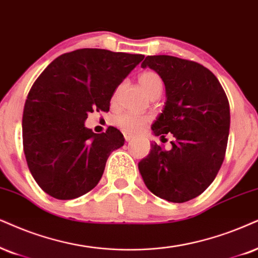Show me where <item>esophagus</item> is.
I'll return each instance as SVG.
<instances>
[{
    "label": "esophagus",
    "instance_id": "34e87169",
    "mask_svg": "<svg viewBox=\"0 0 258 258\" xmlns=\"http://www.w3.org/2000/svg\"><path fill=\"white\" fill-rule=\"evenodd\" d=\"M123 138H125L126 142H130V140H132L133 138H135V136L130 132H123Z\"/></svg>",
    "mask_w": 258,
    "mask_h": 258
}]
</instances>
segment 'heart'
Segmentation results:
<instances>
[{"instance_id":"1","label":"heart","mask_w":258,"mask_h":258,"mask_svg":"<svg viewBox=\"0 0 258 258\" xmlns=\"http://www.w3.org/2000/svg\"><path fill=\"white\" fill-rule=\"evenodd\" d=\"M138 82L142 87V89L145 91L148 95L152 94L156 90H162L163 82L162 78L158 76V74L153 71H144L139 75ZM149 121V116L140 115L132 112H125L116 115L113 119V123L120 130L125 132H137L142 130L146 122Z\"/></svg>"}]
</instances>
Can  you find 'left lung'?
<instances>
[{"mask_svg": "<svg viewBox=\"0 0 258 258\" xmlns=\"http://www.w3.org/2000/svg\"><path fill=\"white\" fill-rule=\"evenodd\" d=\"M142 68L156 71L165 86L155 136L171 133L167 151L156 143L138 163L146 187L156 197L181 204L197 198L214 181L224 162L230 131L226 94L204 65L172 56H148Z\"/></svg>", "mask_w": 258, "mask_h": 258, "instance_id": "8db88e82", "label": "left lung"}]
</instances>
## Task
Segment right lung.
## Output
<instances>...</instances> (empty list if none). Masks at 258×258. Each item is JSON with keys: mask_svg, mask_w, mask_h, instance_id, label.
Segmentation results:
<instances>
[{"mask_svg": "<svg viewBox=\"0 0 258 258\" xmlns=\"http://www.w3.org/2000/svg\"><path fill=\"white\" fill-rule=\"evenodd\" d=\"M144 59L143 54L81 48L56 58L37 78L22 115L24 151L42 190L71 200L91 190L106 162L125 138L115 127H86L94 109L108 112L114 91Z\"/></svg>", "mask_w": 258, "mask_h": 258, "instance_id": "1", "label": "right lung"}]
</instances>
